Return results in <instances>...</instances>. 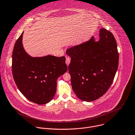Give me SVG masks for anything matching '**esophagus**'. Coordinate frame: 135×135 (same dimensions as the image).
I'll use <instances>...</instances> for the list:
<instances>
[{
    "label": "esophagus",
    "instance_id": "34e87169",
    "mask_svg": "<svg viewBox=\"0 0 135 135\" xmlns=\"http://www.w3.org/2000/svg\"><path fill=\"white\" fill-rule=\"evenodd\" d=\"M70 62V58L69 57H67L66 59V63L67 64V66H68L69 65Z\"/></svg>",
    "mask_w": 135,
    "mask_h": 135
}]
</instances>
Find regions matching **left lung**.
Here are the masks:
<instances>
[{
  "label": "left lung",
  "mask_w": 135,
  "mask_h": 135,
  "mask_svg": "<svg viewBox=\"0 0 135 135\" xmlns=\"http://www.w3.org/2000/svg\"><path fill=\"white\" fill-rule=\"evenodd\" d=\"M99 37L98 41L93 36L66 51L71 58L68 69L73 89L83 101L92 102L103 96L118 69L119 54L114 35L103 28Z\"/></svg>",
  "instance_id": "left-lung-1"
}]
</instances>
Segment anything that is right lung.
<instances>
[{"label": "right lung", "instance_id": "right-lung-1", "mask_svg": "<svg viewBox=\"0 0 135 135\" xmlns=\"http://www.w3.org/2000/svg\"><path fill=\"white\" fill-rule=\"evenodd\" d=\"M22 32L16 40L12 55V72L15 83L29 101L44 105L56 93L57 80L67 70L65 56L48 55L32 57L22 46Z\"/></svg>", "mask_w": 135, "mask_h": 135}]
</instances>
